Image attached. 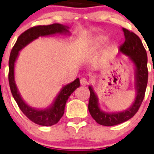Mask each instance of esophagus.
Listing matches in <instances>:
<instances>
[{
    "instance_id": "34e87169",
    "label": "esophagus",
    "mask_w": 154,
    "mask_h": 154,
    "mask_svg": "<svg viewBox=\"0 0 154 154\" xmlns=\"http://www.w3.org/2000/svg\"><path fill=\"white\" fill-rule=\"evenodd\" d=\"M80 82H81V85H88V81L86 78H81V81H80Z\"/></svg>"
}]
</instances>
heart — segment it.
<instances>
[{"label": "heart", "instance_id": "1", "mask_svg": "<svg viewBox=\"0 0 154 154\" xmlns=\"http://www.w3.org/2000/svg\"><path fill=\"white\" fill-rule=\"evenodd\" d=\"M107 41V37L103 35H98L94 36L91 39V45L93 48H99L102 47L103 45L105 44V42Z\"/></svg>", "mask_w": 154, "mask_h": 154}]
</instances>
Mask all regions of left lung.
Wrapping results in <instances>:
<instances>
[{"label": "left lung", "instance_id": "8db88e82", "mask_svg": "<svg viewBox=\"0 0 154 154\" xmlns=\"http://www.w3.org/2000/svg\"><path fill=\"white\" fill-rule=\"evenodd\" d=\"M122 32L124 33L125 42L119 47V51L127 56L133 64L136 95L132 104L124 111L107 112L103 111L100 107L98 97L92 86H88L90 91L88 111L90 115L97 123L106 127L120 124L129 120L135 115L144 99L148 81L147 54L142 41L137 35L126 28H122Z\"/></svg>", "mask_w": 154, "mask_h": 154}]
</instances>
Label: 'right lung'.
Here are the masks:
<instances>
[{
	"label": "right lung",
	"mask_w": 154,
	"mask_h": 154,
	"mask_svg": "<svg viewBox=\"0 0 154 154\" xmlns=\"http://www.w3.org/2000/svg\"><path fill=\"white\" fill-rule=\"evenodd\" d=\"M69 28V27L66 25L60 23H53L51 25L36 26L32 27L19 36L16 44L14 45L10 54L8 62V81L12 97L25 116L30 120L41 126H52L56 124L60 120V119L62 118L64 114L66 101L75 90L80 87L81 84L79 78H77L73 82L63 86L49 107L45 108H35L28 105L21 97L15 81V64L20 54V51L24 48L27 45L29 44L30 42L38 38V37L54 35L56 34L70 35Z\"/></svg>",
	"instance_id": "1"
}]
</instances>
